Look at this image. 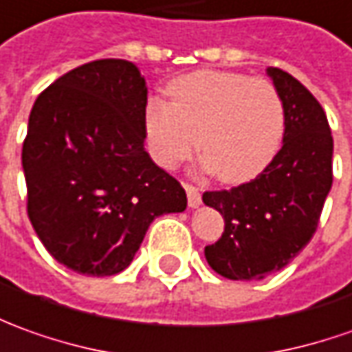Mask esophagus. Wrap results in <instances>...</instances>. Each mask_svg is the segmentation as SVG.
<instances>
[{"label": "esophagus", "mask_w": 352, "mask_h": 352, "mask_svg": "<svg viewBox=\"0 0 352 352\" xmlns=\"http://www.w3.org/2000/svg\"><path fill=\"white\" fill-rule=\"evenodd\" d=\"M186 198H188V206L198 208L202 204V196H200V190L192 185H185Z\"/></svg>", "instance_id": "34e87169"}]
</instances>
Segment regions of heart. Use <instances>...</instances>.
Masks as SVG:
<instances>
[{"label":"heart","mask_w":352,"mask_h":352,"mask_svg":"<svg viewBox=\"0 0 352 352\" xmlns=\"http://www.w3.org/2000/svg\"><path fill=\"white\" fill-rule=\"evenodd\" d=\"M171 102L150 98L144 135L157 166L173 169L200 146L204 166L223 183H245L276 157L285 135V104L267 78L202 69L167 86Z\"/></svg>","instance_id":"1"}]
</instances>
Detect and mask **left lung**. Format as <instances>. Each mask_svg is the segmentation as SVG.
<instances>
[{
  "label": "left lung",
  "mask_w": 352,
  "mask_h": 352,
  "mask_svg": "<svg viewBox=\"0 0 352 352\" xmlns=\"http://www.w3.org/2000/svg\"><path fill=\"white\" fill-rule=\"evenodd\" d=\"M267 75L285 104L281 150L250 183L202 195L226 219L223 235L204 248L208 264L235 281L285 267L316 233L333 183V138L320 102L285 71L270 67Z\"/></svg>",
  "instance_id": "8db88e82"
}]
</instances>
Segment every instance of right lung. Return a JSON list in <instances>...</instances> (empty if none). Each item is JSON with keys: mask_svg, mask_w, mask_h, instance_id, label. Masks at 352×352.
Here are the masks:
<instances>
[{"mask_svg": "<svg viewBox=\"0 0 352 352\" xmlns=\"http://www.w3.org/2000/svg\"><path fill=\"white\" fill-rule=\"evenodd\" d=\"M148 88L125 59H98L50 85L23 142L28 217L59 264L116 276L157 216L185 212V188L144 150Z\"/></svg>", "mask_w": 352, "mask_h": 352, "instance_id": "add662e5", "label": "right lung"}]
</instances>
